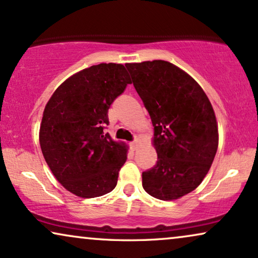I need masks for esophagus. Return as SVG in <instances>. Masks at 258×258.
<instances>
[{"mask_svg": "<svg viewBox=\"0 0 258 258\" xmlns=\"http://www.w3.org/2000/svg\"><path fill=\"white\" fill-rule=\"evenodd\" d=\"M139 143H140L139 137H135V140H134L133 142H130V146H132V148H133V149H136V148H137V146H139Z\"/></svg>", "mask_w": 258, "mask_h": 258, "instance_id": "1", "label": "esophagus"}]
</instances>
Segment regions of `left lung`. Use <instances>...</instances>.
I'll return each instance as SVG.
<instances>
[{
    "label": "left lung",
    "instance_id": "left-lung-1",
    "mask_svg": "<svg viewBox=\"0 0 258 258\" xmlns=\"http://www.w3.org/2000/svg\"><path fill=\"white\" fill-rule=\"evenodd\" d=\"M154 126L158 161L142 173V186L160 200L192 192L218 148V126L206 93L192 77L165 60L126 63Z\"/></svg>",
    "mask_w": 258,
    "mask_h": 258
}]
</instances>
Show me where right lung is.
Returning a JSON list of instances; mask_svg holds the SVG:
<instances>
[{
	"mask_svg": "<svg viewBox=\"0 0 258 258\" xmlns=\"http://www.w3.org/2000/svg\"><path fill=\"white\" fill-rule=\"evenodd\" d=\"M130 77L121 63H99L66 79L43 110L40 147L56 180L73 195L111 192L126 161V148L108 133L110 105Z\"/></svg>",
	"mask_w": 258,
	"mask_h": 258,
	"instance_id": "1",
	"label": "right lung"
}]
</instances>
